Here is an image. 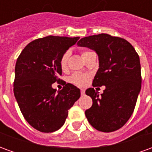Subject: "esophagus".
I'll use <instances>...</instances> for the list:
<instances>
[{"label": "esophagus", "mask_w": 152, "mask_h": 152, "mask_svg": "<svg viewBox=\"0 0 152 152\" xmlns=\"http://www.w3.org/2000/svg\"><path fill=\"white\" fill-rule=\"evenodd\" d=\"M85 93H86V90H85V89H80V94H81L82 95H84V94H85Z\"/></svg>", "instance_id": "obj_1"}]
</instances>
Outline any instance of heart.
Segmentation results:
<instances>
[{
	"mask_svg": "<svg viewBox=\"0 0 152 152\" xmlns=\"http://www.w3.org/2000/svg\"><path fill=\"white\" fill-rule=\"evenodd\" d=\"M91 53H94V51L89 50H83L82 52H81V55H82L83 58L86 59V58L89 56ZM69 57L70 52L69 51H66V52L63 53L62 57H61V58H60L59 65L61 69L63 70V71H65L67 68V64H68ZM88 79H89V76L88 75L84 74V73L76 72L74 73L72 76L70 77L69 80L70 82L72 83V84H74V85H76L77 86H85L87 84Z\"/></svg>",
	"mask_w": 152,
	"mask_h": 152,
	"instance_id": "1",
	"label": "heart"
}]
</instances>
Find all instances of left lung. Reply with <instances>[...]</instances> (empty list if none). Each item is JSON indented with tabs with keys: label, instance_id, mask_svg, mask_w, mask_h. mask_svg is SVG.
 I'll list each match as a JSON object with an SVG mask.
<instances>
[{
	"label": "left lung",
	"instance_id": "obj_1",
	"mask_svg": "<svg viewBox=\"0 0 152 152\" xmlns=\"http://www.w3.org/2000/svg\"><path fill=\"white\" fill-rule=\"evenodd\" d=\"M77 45L98 53L99 68L93 86H106L101 95L94 88L86 89L93 100L92 107L86 111V118L97 130H117L133 114L140 92L139 56L129 41L105 33L81 38Z\"/></svg>",
	"mask_w": 152,
	"mask_h": 152
}]
</instances>
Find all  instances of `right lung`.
I'll use <instances>...</instances> for the list:
<instances>
[{
    "mask_svg": "<svg viewBox=\"0 0 152 152\" xmlns=\"http://www.w3.org/2000/svg\"><path fill=\"white\" fill-rule=\"evenodd\" d=\"M80 37L48 36L32 40L23 50L15 65L14 94L22 114L37 130L51 133L65 123L69 110L80 97L70 83L56 92L52 88L62 75L59 61Z\"/></svg>",
    "mask_w": 152,
    "mask_h": 152,
    "instance_id": "1",
    "label": "right lung"
}]
</instances>
